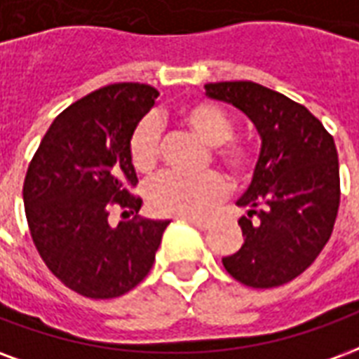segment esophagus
I'll list each match as a JSON object with an SVG mask.
<instances>
[{
  "instance_id": "obj_1",
  "label": "esophagus",
  "mask_w": 359,
  "mask_h": 359,
  "mask_svg": "<svg viewBox=\"0 0 359 359\" xmlns=\"http://www.w3.org/2000/svg\"><path fill=\"white\" fill-rule=\"evenodd\" d=\"M187 221L190 223V225L198 226L200 231H210L211 226H213V223H211V221H203V219H187Z\"/></svg>"
}]
</instances>
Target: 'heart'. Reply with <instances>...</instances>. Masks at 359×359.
<instances>
[{"label":"heart","mask_w":359,"mask_h":359,"mask_svg":"<svg viewBox=\"0 0 359 359\" xmlns=\"http://www.w3.org/2000/svg\"><path fill=\"white\" fill-rule=\"evenodd\" d=\"M182 123L211 146L213 159L234 179H250L257 165L254 142L234 138L233 118L223 107L211 102H196L180 113ZM130 163L138 172L148 175L161 159V128L156 117L140 118L128 138ZM229 184L217 171L182 175L167 171L146 187L149 210L157 215L196 219L210 213L226 196Z\"/></svg>","instance_id":"1"}]
</instances>
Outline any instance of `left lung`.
I'll use <instances>...</instances> for the list:
<instances>
[{
    "label": "left lung",
    "mask_w": 359,
    "mask_h": 359,
    "mask_svg": "<svg viewBox=\"0 0 359 359\" xmlns=\"http://www.w3.org/2000/svg\"><path fill=\"white\" fill-rule=\"evenodd\" d=\"M208 95L244 111L262 136L254 180L238 205L242 248L223 257L254 288L280 286L308 269L329 242L340 205L332 136L302 103L250 81L211 82Z\"/></svg>",
    "instance_id": "8db88e82"
}]
</instances>
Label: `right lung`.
I'll return each mask as SVG.
<instances>
[{"mask_svg":"<svg viewBox=\"0 0 359 359\" xmlns=\"http://www.w3.org/2000/svg\"><path fill=\"white\" fill-rule=\"evenodd\" d=\"M159 95L118 82L61 111L28 165L22 200L32 242L55 277L94 300L123 296L156 262L169 221L136 213L142 198L128 156L130 133ZM111 207L133 215L111 227Z\"/></svg>","mask_w":359,"mask_h":359,"instance_id":"1","label":"right lung"}]
</instances>
